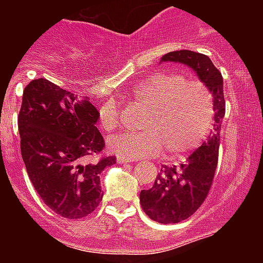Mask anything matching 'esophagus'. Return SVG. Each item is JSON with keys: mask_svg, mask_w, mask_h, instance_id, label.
Returning <instances> with one entry per match:
<instances>
[{"mask_svg": "<svg viewBox=\"0 0 263 263\" xmlns=\"http://www.w3.org/2000/svg\"><path fill=\"white\" fill-rule=\"evenodd\" d=\"M117 161H119V162H121V164H127V162H131L132 160H129V158H125V157H117Z\"/></svg>", "mask_w": 263, "mask_h": 263, "instance_id": "1", "label": "esophagus"}]
</instances>
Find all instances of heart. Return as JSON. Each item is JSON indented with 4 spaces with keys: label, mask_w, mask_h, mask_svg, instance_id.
<instances>
[{
    "label": "heart",
    "mask_w": 263,
    "mask_h": 263,
    "mask_svg": "<svg viewBox=\"0 0 263 263\" xmlns=\"http://www.w3.org/2000/svg\"><path fill=\"white\" fill-rule=\"evenodd\" d=\"M132 94L148 107L142 132H121L107 140L110 152L125 158L157 156L162 150L168 160H183L199 147L214 121L213 95L199 80H187L179 73L156 72L136 84ZM99 127L113 131L120 124L115 101L98 111Z\"/></svg>",
    "instance_id": "b5f03b06"
}]
</instances>
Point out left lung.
Wrapping results in <instances>:
<instances>
[{
	"label": "left lung",
	"mask_w": 263,
	"mask_h": 263,
	"mask_svg": "<svg viewBox=\"0 0 263 263\" xmlns=\"http://www.w3.org/2000/svg\"><path fill=\"white\" fill-rule=\"evenodd\" d=\"M161 61L187 65L196 72L213 95L214 103V131L177 168L161 169L152 188L140 191V206L152 220L161 224H176L185 220L200 208L212 188L216 175L220 148L221 123L225 116V98L221 72L206 54L191 50L171 51Z\"/></svg>",
	"instance_id": "obj_1"
}]
</instances>
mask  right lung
<instances>
[{"instance_id":"1","label":"right lung","mask_w":263,"mask_h":263,"mask_svg":"<svg viewBox=\"0 0 263 263\" xmlns=\"http://www.w3.org/2000/svg\"><path fill=\"white\" fill-rule=\"evenodd\" d=\"M98 110L49 80L34 79L23 91L17 125L31 183L46 206L64 218H82L102 200L99 175L116 157H99L105 140Z\"/></svg>"}]
</instances>
